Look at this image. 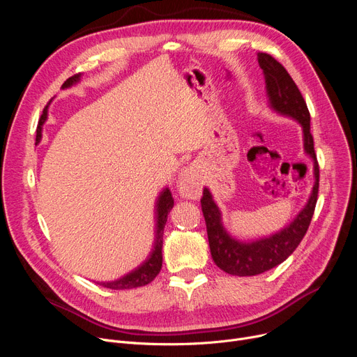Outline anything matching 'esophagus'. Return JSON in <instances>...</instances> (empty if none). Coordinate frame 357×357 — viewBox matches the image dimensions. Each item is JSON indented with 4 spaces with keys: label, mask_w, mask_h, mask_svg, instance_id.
<instances>
[{
    "label": "esophagus",
    "mask_w": 357,
    "mask_h": 357,
    "mask_svg": "<svg viewBox=\"0 0 357 357\" xmlns=\"http://www.w3.org/2000/svg\"><path fill=\"white\" fill-rule=\"evenodd\" d=\"M178 191L183 198H188V199L199 198L201 183L191 169H185V171L181 174L179 182H178Z\"/></svg>",
    "instance_id": "obj_1"
}]
</instances>
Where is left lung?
<instances>
[{
  "label": "left lung",
  "mask_w": 357,
  "mask_h": 357,
  "mask_svg": "<svg viewBox=\"0 0 357 357\" xmlns=\"http://www.w3.org/2000/svg\"><path fill=\"white\" fill-rule=\"evenodd\" d=\"M259 66L264 70L269 107L280 116L289 117L303 128L304 152L312 160L314 186L305 207L287 227L255 240L233 237L222 226L221 211L208 188H204L201 198L202 214L207 224V234L214 264L226 273L236 276H253L264 273L287 260L304 238L311 222L318 195V169L314 152V140L310 127V111L296 84L287 69L268 53H257Z\"/></svg>",
  "instance_id": "1"
}]
</instances>
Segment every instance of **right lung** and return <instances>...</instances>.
<instances>
[{
	"label": "right lung",
	"instance_id": "1",
	"mask_svg": "<svg viewBox=\"0 0 357 357\" xmlns=\"http://www.w3.org/2000/svg\"><path fill=\"white\" fill-rule=\"evenodd\" d=\"M81 81V73L73 75V77L68 78L65 84L62 85V89L70 88L75 84ZM47 120V107L43 109V114L40 117L39 126H37V136H36V144L40 143L42 140V128L43 124ZM174 208V198L169 188H165L156 201V233H155V243L153 249L147 256V259L140 264L135 271L128 272L127 275L121 276L120 279L111 280V282H100L104 288L109 289H133L139 287H144L152 282V280L158 276V273L162 269V246H163V229L167 220V214Z\"/></svg>",
	"mask_w": 357,
	"mask_h": 357
}]
</instances>
